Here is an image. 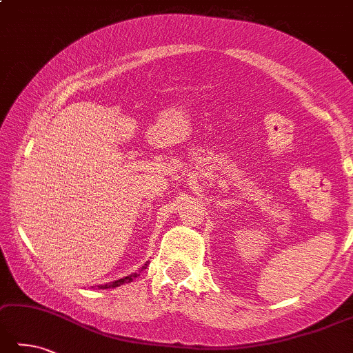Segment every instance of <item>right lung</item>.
I'll return each mask as SVG.
<instances>
[{
  "instance_id": "obj_1",
  "label": "right lung",
  "mask_w": 353,
  "mask_h": 353,
  "mask_svg": "<svg viewBox=\"0 0 353 353\" xmlns=\"http://www.w3.org/2000/svg\"><path fill=\"white\" fill-rule=\"evenodd\" d=\"M145 265H148V264H145ZM145 265H144L143 269H145ZM138 275H139V274H132V275H129V276L121 278V280L110 281V283H108V284H101V285H98V289H114V288H118V285H123V284H128V283H130V281H134Z\"/></svg>"
}]
</instances>
